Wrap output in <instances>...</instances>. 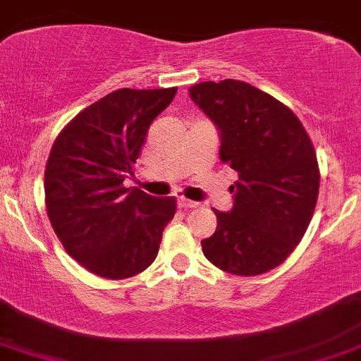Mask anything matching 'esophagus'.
Masks as SVG:
<instances>
[{"label":"esophagus","mask_w":361,"mask_h":361,"mask_svg":"<svg viewBox=\"0 0 361 361\" xmlns=\"http://www.w3.org/2000/svg\"><path fill=\"white\" fill-rule=\"evenodd\" d=\"M178 206L185 207V209H190V207H199V202L195 201H188V199H178Z\"/></svg>","instance_id":"34e87169"}]
</instances>
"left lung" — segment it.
I'll list each match as a JSON object with an SVG mask.
<instances>
[{"label": "left lung", "mask_w": 361, "mask_h": 361, "mask_svg": "<svg viewBox=\"0 0 361 361\" xmlns=\"http://www.w3.org/2000/svg\"><path fill=\"white\" fill-rule=\"evenodd\" d=\"M188 90L220 130L221 162L239 174L232 209H214L218 225L201 241L204 255L231 274H264L286 260L314 213L319 169L311 137L288 106L246 82Z\"/></svg>", "instance_id": "left-lung-1"}]
</instances>
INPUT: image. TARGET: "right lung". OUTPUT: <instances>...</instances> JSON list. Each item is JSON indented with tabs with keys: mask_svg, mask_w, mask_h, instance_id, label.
<instances>
[{
	"mask_svg": "<svg viewBox=\"0 0 361 361\" xmlns=\"http://www.w3.org/2000/svg\"><path fill=\"white\" fill-rule=\"evenodd\" d=\"M171 89H118L61 130L45 167V204L64 250L92 274L126 279L159 253L176 199L126 188L148 127L171 104Z\"/></svg>",
	"mask_w": 361,
	"mask_h": 361,
	"instance_id": "right-lung-1",
	"label": "right lung"
}]
</instances>
